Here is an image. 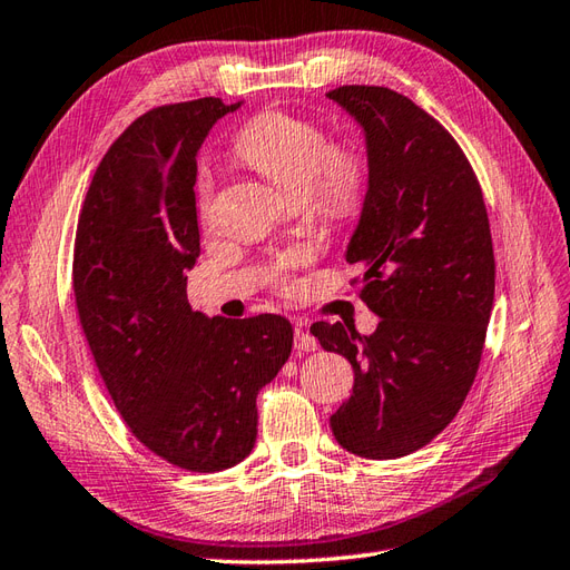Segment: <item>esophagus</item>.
Wrapping results in <instances>:
<instances>
[{"instance_id":"obj_1","label":"esophagus","mask_w":570,"mask_h":570,"mask_svg":"<svg viewBox=\"0 0 570 570\" xmlns=\"http://www.w3.org/2000/svg\"><path fill=\"white\" fill-rule=\"evenodd\" d=\"M295 348L297 351H317L320 348V341L314 338L309 332H305V328H295Z\"/></svg>"}]
</instances>
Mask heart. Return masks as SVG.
<instances>
[{"label": "heart", "mask_w": 570, "mask_h": 570, "mask_svg": "<svg viewBox=\"0 0 570 570\" xmlns=\"http://www.w3.org/2000/svg\"><path fill=\"white\" fill-rule=\"evenodd\" d=\"M234 154L265 175L285 197L305 199L320 219L346 226L356 222L371 195V160L353 141H332L317 119L287 109H263L234 136ZM195 199L202 222L212 217L214 175L202 166L195 175ZM305 253H287L268 271L273 287H295L293 271Z\"/></svg>", "instance_id": "b5f03b06"}]
</instances>
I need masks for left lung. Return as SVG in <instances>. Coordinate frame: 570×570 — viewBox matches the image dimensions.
<instances>
[{
  "mask_svg": "<svg viewBox=\"0 0 570 570\" xmlns=\"http://www.w3.org/2000/svg\"><path fill=\"white\" fill-rule=\"evenodd\" d=\"M363 126L371 195L346 250L358 297L381 324L358 336L314 322L322 348L353 365V392L332 414L346 451L387 461L444 432L471 390L495 297L483 189L461 146L410 97L377 85L326 92Z\"/></svg>",
  "mask_w": 570,
  "mask_h": 570,
  "instance_id": "left-lung-1",
  "label": "left lung"
}]
</instances>
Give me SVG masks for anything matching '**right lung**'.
I'll list each match as a JSON object with an SVG mask.
<instances>
[{
    "label": "right lung",
    "mask_w": 570,
    "mask_h": 570,
    "mask_svg": "<svg viewBox=\"0 0 570 570\" xmlns=\"http://www.w3.org/2000/svg\"><path fill=\"white\" fill-rule=\"evenodd\" d=\"M238 105L202 97L126 126L92 175L72 248L75 307L114 407L148 451L193 473L248 456L258 390L293 351L281 314L207 320L187 302L195 156Z\"/></svg>",
    "instance_id": "1"
}]
</instances>
